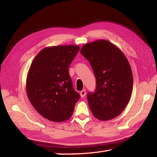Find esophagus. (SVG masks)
<instances>
[{"label": "esophagus", "mask_w": 157, "mask_h": 157, "mask_svg": "<svg viewBox=\"0 0 157 157\" xmlns=\"http://www.w3.org/2000/svg\"><path fill=\"white\" fill-rule=\"evenodd\" d=\"M86 89H83L82 91L80 92V95H81V96L82 98L84 97L85 95H86Z\"/></svg>", "instance_id": "34e87169"}]
</instances>
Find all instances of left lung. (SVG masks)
<instances>
[{
    "mask_svg": "<svg viewBox=\"0 0 157 157\" xmlns=\"http://www.w3.org/2000/svg\"><path fill=\"white\" fill-rule=\"evenodd\" d=\"M81 53L89 61L96 78L95 91L87 94L92 113L101 121L118 117L132 93L133 75L127 59L106 40L85 44Z\"/></svg>",
    "mask_w": 157,
    "mask_h": 157,
    "instance_id": "left-lung-1",
    "label": "left lung"
}]
</instances>
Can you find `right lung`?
Instances as JSON below:
<instances>
[{
    "label": "right lung",
    "mask_w": 157,
    "mask_h": 157,
    "mask_svg": "<svg viewBox=\"0 0 157 157\" xmlns=\"http://www.w3.org/2000/svg\"><path fill=\"white\" fill-rule=\"evenodd\" d=\"M79 49L76 45L47 47L38 53L30 67L28 97L38 113L50 121L69 119L80 98L68 73Z\"/></svg>",
    "instance_id": "1"
}]
</instances>
